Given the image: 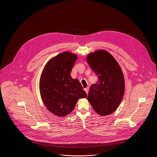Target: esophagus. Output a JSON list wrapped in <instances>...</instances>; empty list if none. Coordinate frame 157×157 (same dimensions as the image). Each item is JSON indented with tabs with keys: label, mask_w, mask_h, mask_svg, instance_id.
Here are the masks:
<instances>
[{
	"label": "esophagus",
	"mask_w": 157,
	"mask_h": 157,
	"mask_svg": "<svg viewBox=\"0 0 157 157\" xmlns=\"http://www.w3.org/2000/svg\"><path fill=\"white\" fill-rule=\"evenodd\" d=\"M84 90L86 91V94H87H87H88V92H89V87L85 88V89H84Z\"/></svg>",
	"instance_id": "1"
}]
</instances>
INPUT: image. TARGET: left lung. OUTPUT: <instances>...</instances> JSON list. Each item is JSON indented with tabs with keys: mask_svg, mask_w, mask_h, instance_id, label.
<instances>
[{
	"mask_svg": "<svg viewBox=\"0 0 157 157\" xmlns=\"http://www.w3.org/2000/svg\"><path fill=\"white\" fill-rule=\"evenodd\" d=\"M87 62L98 79L90 86L87 100L98 115H109L117 109L124 95V78L121 68L105 50L90 53Z\"/></svg>",
	"mask_w": 157,
	"mask_h": 157,
	"instance_id": "left-lung-1",
	"label": "left lung"
}]
</instances>
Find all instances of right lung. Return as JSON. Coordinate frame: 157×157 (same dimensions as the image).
<instances>
[{"instance_id": "add662e5", "label": "right lung", "mask_w": 157, "mask_h": 157, "mask_svg": "<svg viewBox=\"0 0 157 157\" xmlns=\"http://www.w3.org/2000/svg\"><path fill=\"white\" fill-rule=\"evenodd\" d=\"M77 58L70 52H62L47 62L41 74L42 100L50 112L60 117L70 114L79 98L87 97L78 79L70 75Z\"/></svg>"}]
</instances>
